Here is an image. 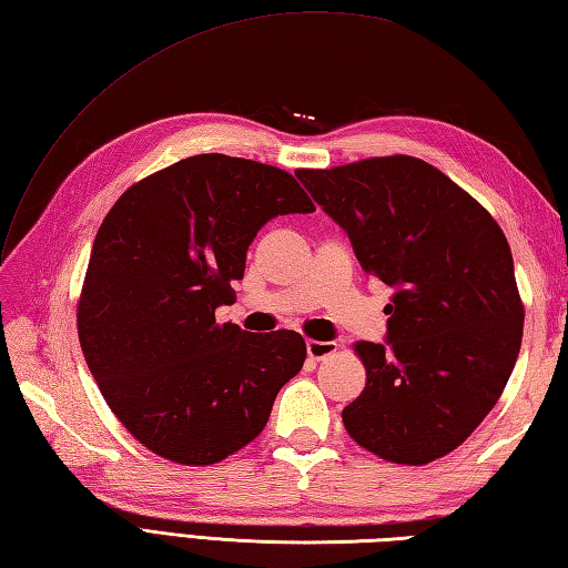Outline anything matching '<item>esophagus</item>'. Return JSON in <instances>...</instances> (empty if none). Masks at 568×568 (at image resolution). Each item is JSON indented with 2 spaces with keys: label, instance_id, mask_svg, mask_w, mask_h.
Here are the masks:
<instances>
[{
  "label": "esophagus",
  "instance_id": "obj_1",
  "mask_svg": "<svg viewBox=\"0 0 568 568\" xmlns=\"http://www.w3.org/2000/svg\"><path fill=\"white\" fill-rule=\"evenodd\" d=\"M336 352V344L334 342H315V339H307V356L312 361H322L327 358L329 354Z\"/></svg>",
  "mask_w": 568,
  "mask_h": 568
}]
</instances>
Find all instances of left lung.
<instances>
[{"label": "left lung", "mask_w": 568, "mask_h": 568, "mask_svg": "<svg viewBox=\"0 0 568 568\" xmlns=\"http://www.w3.org/2000/svg\"><path fill=\"white\" fill-rule=\"evenodd\" d=\"M295 175L348 234L361 268L395 291L388 342L354 346L366 388L342 413L348 437L393 464L446 456L498 403L520 354L525 307L508 239L413 155Z\"/></svg>", "instance_id": "8db88e82"}]
</instances>
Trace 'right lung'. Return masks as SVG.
<instances>
[{"label":"right lung","mask_w":568,"mask_h":568,"mask_svg":"<svg viewBox=\"0 0 568 568\" xmlns=\"http://www.w3.org/2000/svg\"><path fill=\"white\" fill-rule=\"evenodd\" d=\"M315 204L281 168L222 153L131 185L94 236L78 303L92 378L146 449L210 466L263 432L277 390L303 368L297 332L216 324L246 251L277 214Z\"/></svg>","instance_id":"right-lung-1"}]
</instances>
